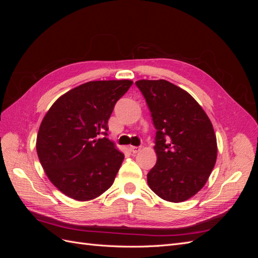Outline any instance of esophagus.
<instances>
[{
  "instance_id": "obj_1",
  "label": "esophagus",
  "mask_w": 258,
  "mask_h": 258,
  "mask_svg": "<svg viewBox=\"0 0 258 258\" xmlns=\"http://www.w3.org/2000/svg\"><path fill=\"white\" fill-rule=\"evenodd\" d=\"M129 150L132 154H137L140 150H141V147H140V146H130Z\"/></svg>"
}]
</instances>
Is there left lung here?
<instances>
[{
    "label": "left lung",
    "instance_id": "1",
    "mask_svg": "<svg viewBox=\"0 0 258 258\" xmlns=\"http://www.w3.org/2000/svg\"><path fill=\"white\" fill-rule=\"evenodd\" d=\"M156 129L157 162L147 173L150 188L171 202H183L207 183L217 145L208 115L188 92L165 80L136 82Z\"/></svg>",
    "mask_w": 258,
    "mask_h": 258
}]
</instances>
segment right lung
<instances>
[{"instance_id": "obj_1", "label": "right lung", "mask_w": 258, "mask_h": 258, "mask_svg": "<svg viewBox=\"0 0 258 258\" xmlns=\"http://www.w3.org/2000/svg\"><path fill=\"white\" fill-rule=\"evenodd\" d=\"M132 82L95 81L54 102L38 130L36 152L50 182L68 197L95 199L114 183L123 154L106 138L114 106Z\"/></svg>"}]
</instances>
